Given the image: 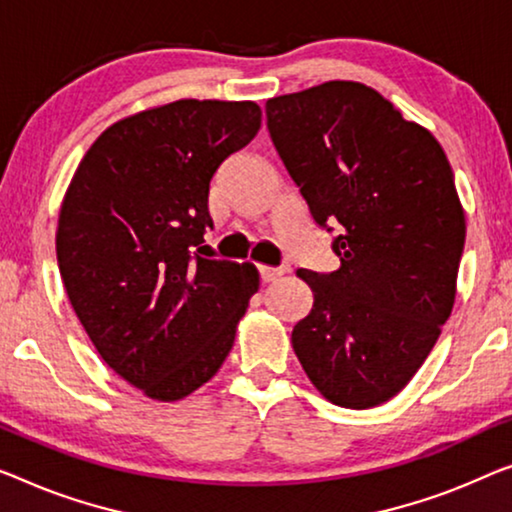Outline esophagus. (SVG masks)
<instances>
[{
	"mask_svg": "<svg viewBox=\"0 0 512 512\" xmlns=\"http://www.w3.org/2000/svg\"><path fill=\"white\" fill-rule=\"evenodd\" d=\"M289 269L287 266H259V278L264 282H271V280H278L280 276H285Z\"/></svg>",
	"mask_w": 512,
	"mask_h": 512,
	"instance_id": "esophagus-1",
	"label": "esophagus"
}]
</instances>
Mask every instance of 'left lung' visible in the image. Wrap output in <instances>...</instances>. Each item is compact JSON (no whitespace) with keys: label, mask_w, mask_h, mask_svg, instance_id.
<instances>
[{"label":"left lung","mask_w":512,"mask_h":512,"mask_svg":"<svg viewBox=\"0 0 512 512\" xmlns=\"http://www.w3.org/2000/svg\"><path fill=\"white\" fill-rule=\"evenodd\" d=\"M266 126L340 259L331 273L296 271L315 301L292 347L326 400L377 407L409 384L451 317L467 232L451 163L361 82L269 98Z\"/></svg>","instance_id":"left-lung-1"}]
</instances>
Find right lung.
Wrapping results in <instances>:
<instances>
[{"instance_id":"obj_1","label":"right lung","mask_w":512,"mask_h":512,"mask_svg":"<svg viewBox=\"0 0 512 512\" xmlns=\"http://www.w3.org/2000/svg\"><path fill=\"white\" fill-rule=\"evenodd\" d=\"M259 126L253 101L158 105L105 128L68 183V301L103 361L151 400H183L216 375L259 289L253 264L197 255L213 174Z\"/></svg>"}]
</instances>
